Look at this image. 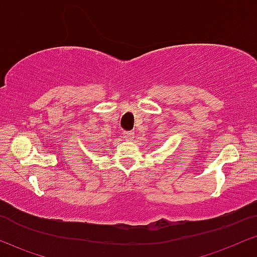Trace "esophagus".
Segmentation results:
<instances>
[{
  "label": "esophagus",
  "mask_w": 257,
  "mask_h": 257,
  "mask_svg": "<svg viewBox=\"0 0 257 257\" xmlns=\"http://www.w3.org/2000/svg\"><path fill=\"white\" fill-rule=\"evenodd\" d=\"M123 137H125V140L132 141L135 137V132L134 131H125L123 132Z\"/></svg>",
  "instance_id": "1"
}]
</instances>
